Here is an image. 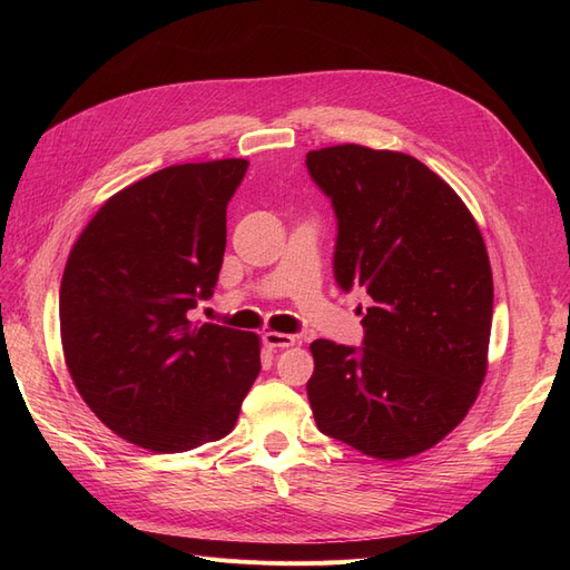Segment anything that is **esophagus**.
Returning <instances> with one entry per match:
<instances>
[{
  "mask_svg": "<svg viewBox=\"0 0 570 570\" xmlns=\"http://www.w3.org/2000/svg\"><path fill=\"white\" fill-rule=\"evenodd\" d=\"M264 344L271 350H283V347H292L295 344V335H287V333H275L268 331L264 333Z\"/></svg>",
  "mask_w": 570,
  "mask_h": 570,
  "instance_id": "esophagus-1",
  "label": "esophagus"
}]
</instances>
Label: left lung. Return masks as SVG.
<instances>
[{
	"mask_svg": "<svg viewBox=\"0 0 570 570\" xmlns=\"http://www.w3.org/2000/svg\"><path fill=\"white\" fill-rule=\"evenodd\" d=\"M306 170L337 218V285L373 299L361 347L312 342L316 425L375 459L421 454L463 421L488 371L494 289L478 223L402 151L325 147Z\"/></svg>",
	"mask_w": 570,
	"mask_h": 570,
	"instance_id": "8db88e82",
	"label": "left lung"
}]
</instances>
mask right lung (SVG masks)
<instances>
[{
    "label": "right lung",
    "mask_w": 570,
    "mask_h": 570,
    "mask_svg": "<svg viewBox=\"0 0 570 570\" xmlns=\"http://www.w3.org/2000/svg\"><path fill=\"white\" fill-rule=\"evenodd\" d=\"M245 159L180 164L116 193L88 223L59 292L68 373L97 419L151 452L228 435L262 371L258 337L193 323L226 252Z\"/></svg>",
    "instance_id": "add662e5"
}]
</instances>
